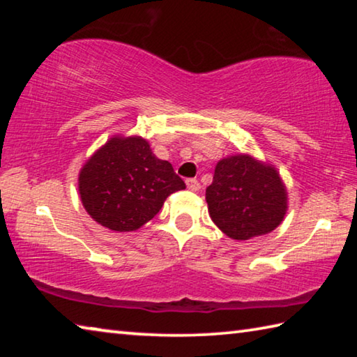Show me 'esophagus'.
I'll list each match as a JSON object with an SVG mask.
<instances>
[{"mask_svg": "<svg viewBox=\"0 0 357 357\" xmlns=\"http://www.w3.org/2000/svg\"><path fill=\"white\" fill-rule=\"evenodd\" d=\"M185 184H187V187H189V189L193 190V192H197V190L202 189V185H200V183H198L197 179H187Z\"/></svg>", "mask_w": 357, "mask_h": 357, "instance_id": "1", "label": "esophagus"}]
</instances>
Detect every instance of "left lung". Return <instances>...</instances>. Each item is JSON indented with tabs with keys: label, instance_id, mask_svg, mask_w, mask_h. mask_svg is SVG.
<instances>
[{
	"label": "left lung",
	"instance_id": "left-lung-1",
	"mask_svg": "<svg viewBox=\"0 0 357 357\" xmlns=\"http://www.w3.org/2000/svg\"><path fill=\"white\" fill-rule=\"evenodd\" d=\"M206 203L211 219L228 238L247 241L280 225L288 192L274 165L241 153L217 162Z\"/></svg>",
	"mask_w": 357,
	"mask_h": 357
}]
</instances>
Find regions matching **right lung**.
<instances>
[{"label": "right lung", "mask_w": 357, "mask_h": 357, "mask_svg": "<svg viewBox=\"0 0 357 357\" xmlns=\"http://www.w3.org/2000/svg\"><path fill=\"white\" fill-rule=\"evenodd\" d=\"M185 189L168 160L153 154L143 137L113 135L84 162L78 193L91 219L116 233L135 231Z\"/></svg>", "instance_id": "obj_1"}]
</instances>
